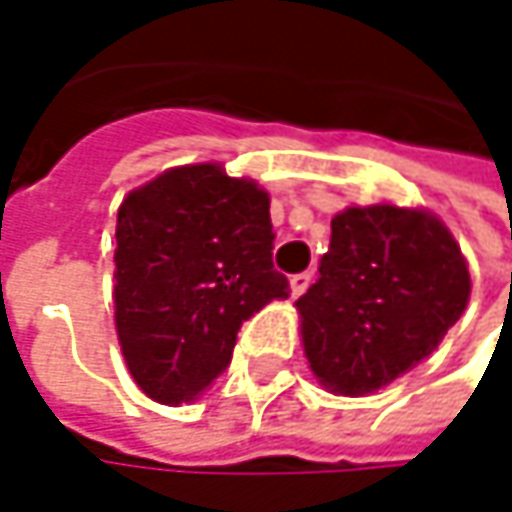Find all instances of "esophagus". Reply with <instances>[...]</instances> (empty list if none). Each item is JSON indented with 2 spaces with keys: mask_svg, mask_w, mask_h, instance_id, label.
<instances>
[{
  "mask_svg": "<svg viewBox=\"0 0 512 512\" xmlns=\"http://www.w3.org/2000/svg\"><path fill=\"white\" fill-rule=\"evenodd\" d=\"M311 281H314L311 272H296V275H290V293H293V296H302V293L311 287Z\"/></svg>",
  "mask_w": 512,
  "mask_h": 512,
  "instance_id": "34e87169",
  "label": "esophagus"
}]
</instances>
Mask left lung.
I'll return each instance as SVG.
<instances>
[{"label": "left lung", "mask_w": 512, "mask_h": 512, "mask_svg": "<svg viewBox=\"0 0 512 512\" xmlns=\"http://www.w3.org/2000/svg\"><path fill=\"white\" fill-rule=\"evenodd\" d=\"M468 293L465 257L433 213L347 207L317 284L296 299L308 364L338 394H370L439 347Z\"/></svg>", "instance_id": "left-lung-1"}]
</instances>
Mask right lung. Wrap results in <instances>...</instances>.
Instances as JSON below:
<instances>
[{
  "mask_svg": "<svg viewBox=\"0 0 512 512\" xmlns=\"http://www.w3.org/2000/svg\"><path fill=\"white\" fill-rule=\"evenodd\" d=\"M269 195L213 162L133 189L115 228V329L156 403L195 400L231 361L240 326L290 284L272 266Z\"/></svg>",
  "mask_w": 512,
  "mask_h": 512,
  "instance_id": "1",
  "label": "right lung"
}]
</instances>
